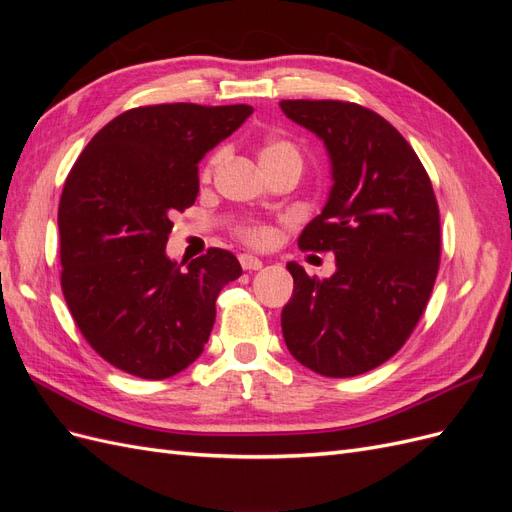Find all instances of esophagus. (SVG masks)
Listing matches in <instances>:
<instances>
[{
    "label": "esophagus",
    "instance_id": "1",
    "mask_svg": "<svg viewBox=\"0 0 512 512\" xmlns=\"http://www.w3.org/2000/svg\"><path fill=\"white\" fill-rule=\"evenodd\" d=\"M239 262H241V267L245 271H258V269H262V260L258 256H254V254H241Z\"/></svg>",
    "mask_w": 512,
    "mask_h": 512
}]
</instances>
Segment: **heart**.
I'll list each match as a JSON object with an SVG mask.
<instances>
[{
	"mask_svg": "<svg viewBox=\"0 0 512 512\" xmlns=\"http://www.w3.org/2000/svg\"><path fill=\"white\" fill-rule=\"evenodd\" d=\"M224 153H215V156L209 160L207 168H205V175H211L215 168H218V164L222 162ZM286 160H297L301 162V156L297 147H294L292 143L284 141V138H271V141H267L265 145H262L260 149V164L262 166H271V164H277V162H286ZM243 235L250 239L252 243H267L271 239V232L269 228L265 226H250L243 230Z\"/></svg>",
	"mask_w": 512,
	"mask_h": 512,
	"instance_id": "obj_1",
	"label": "heart"
}]
</instances>
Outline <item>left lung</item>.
I'll list each match as a JSON object with an SVG mask.
<instances>
[{"label": "left lung", "mask_w": 512, "mask_h": 512, "mask_svg": "<svg viewBox=\"0 0 512 512\" xmlns=\"http://www.w3.org/2000/svg\"><path fill=\"white\" fill-rule=\"evenodd\" d=\"M282 113L327 149L331 190L299 237L333 252L335 273L309 277L288 262L282 309L290 354L327 378L389 361L425 312L440 265V213L414 149L369 108L337 100H282Z\"/></svg>", "instance_id": "obj_1"}]
</instances>
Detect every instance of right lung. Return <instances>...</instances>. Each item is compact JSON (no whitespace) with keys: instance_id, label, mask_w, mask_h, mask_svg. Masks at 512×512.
<instances>
[{"instance_id":"right-lung-1","label":"right lung","mask_w":512,"mask_h":512,"mask_svg":"<svg viewBox=\"0 0 512 512\" xmlns=\"http://www.w3.org/2000/svg\"><path fill=\"white\" fill-rule=\"evenodd\" d=\"M254 113L247 104H158L91 138L59 200L61 290L89 346L164 380L205 350L220 290L243 273L220 247L188 267L166 256L170 215L194 205L198 162Z\"/></svg>"}]
</instances>
